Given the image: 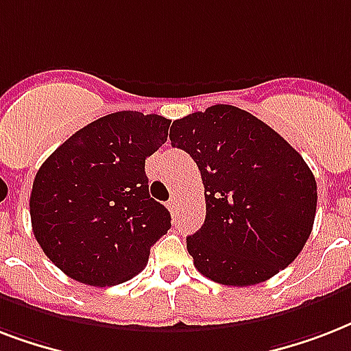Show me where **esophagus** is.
<instances>
[{"instance_id": "esophagus-1", "label": "esophagus", "mask_w": 351, "mask_h": 351, "mask_svg": "<svg viewBox=\"0 0 351 351\" xmlns=\"http://www.w3.org/2000/svg\"><path fill=\"white\" fill-rule=\"evenodd\" d=\"M167 206H169L171 213H173V215H176V211H178V209H176V208H178V200H176V197H173V198H171L169 202H167Z\"/></svg>"}]
</instances>
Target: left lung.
<instances>
[{
	"label": "left lung",
	"instance_id": "8db88e82",
	"mask_svg": "<svg viewBox=\"0 0 351 351\" xmlns=\"http://www.w3.org/2000/svg\"><path fill=\"white\" fill-rule=\"evenodd\" d=\"M169 140L202 175L206 220L187 251L204 277L253 286L297 258L313 230L317 184L278 132L239 107L213 106L173 121Z\"/></svg>",
	"mask_w": 351,
	"mask_h": 351
}]
</instances>
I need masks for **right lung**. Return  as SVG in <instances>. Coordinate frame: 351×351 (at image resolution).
<instances>
[{
	"label": "right lung",
	"mask_w": 351,
	"mask_h": 351,
	"mask_svg": "<svg viewBox=\"0 0 351 351\" xmlns=\"http://www.w3.org/2000/svg\"><path fill=\"white\" fill-rule=\"evenodd\" d=\"M171 120L120 111L65 140L36 173L30 222L41 250L65 275L117 286L142 271L171 228L149 195L145 158L167 140Z\"/></svg>",
	"instance_id": "right-lung-1"
}]
</instances>
